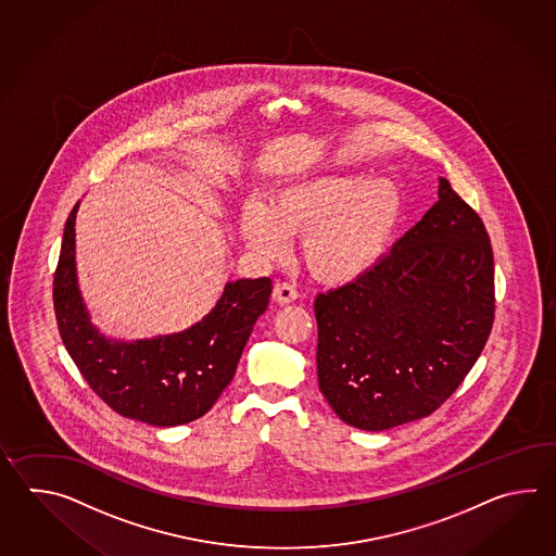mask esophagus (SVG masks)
<instances>
[{
	"label": "esophagus",
	"mask_w": 556,
	"mask_h": 556,
	"mask_svg": "<svg viewBox=\"0 0 556 556\" xmlns=\"http://www.w3.org/2000/svg\"><path fill=\"white\" fill-rule=\"evenodd\" d=\"M273 295L278 304H290L298 298V290H295L294 283L278 282L274 286Z\"/></svg>",
	"instance_id": "34e87169"
}]
</instances>
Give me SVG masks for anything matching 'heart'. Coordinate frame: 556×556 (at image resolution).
Wrapping results in <instances>:
<instances>
[{
  "label": "heart",
  "instance_id": "heart-1",
  "mask_svg": "<svg viewBox=\"0 0 556 556\" xmlns=\"http://www.w3.org/2000/svg\"><path fill=\"white\" fill-rule=\"evenodd\" d=\"M402 211V192L390 178L326 175L283 187L270 204L247 202L240 235L266 258L282 256L290 235H304L309 270L328 282H350L381 261Z\"/></svg>",
  "mask_w": 556,
  "mask_h": 556
}]
</instances>
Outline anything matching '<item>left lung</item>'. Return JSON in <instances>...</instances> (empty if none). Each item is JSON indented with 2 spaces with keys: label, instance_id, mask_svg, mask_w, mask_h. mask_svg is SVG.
I'll return each mask as SVG.
<instances>
[{
  "label": "left lung",
  "instance_id": "obj_1",
  "mask_svg": "<svg viewBox=\"0 0 556 556\" xmlns=\"http://www.w3.org/2000/svg\"><path fill=\"white\" fill-rule=\"evenodd\" d=\"M318 383L348 426L383 431L433 414L462 386L495 319L483 220L447 178L390 254L318 294Z\"/></svg>",
  "mask_w": 556,
  "mask_h": 556
}]
</instances>
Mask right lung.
Masks as SVG:
<instances>
[{
  "instance_id": "right-lung-1",
  "label": "right lung",
  "mask_w": 556,
  "mask_h": 556,
  "mask_svg": "<svg viewBox=\"0 0 556 556\" xmlns=\"http://www.w3.org/2000/svg\"><path fill=\"white\" fill-rule=\"evenodd\" d=\"M65 223L53 276L61 340L89 388L123 417L156 427L182 426L213 407L235 378L256 319L268 307L270 278L237 280L192 328L153 340L115 342L91 326L75 276V214Z\"/></svg>"
}]
</instances>
